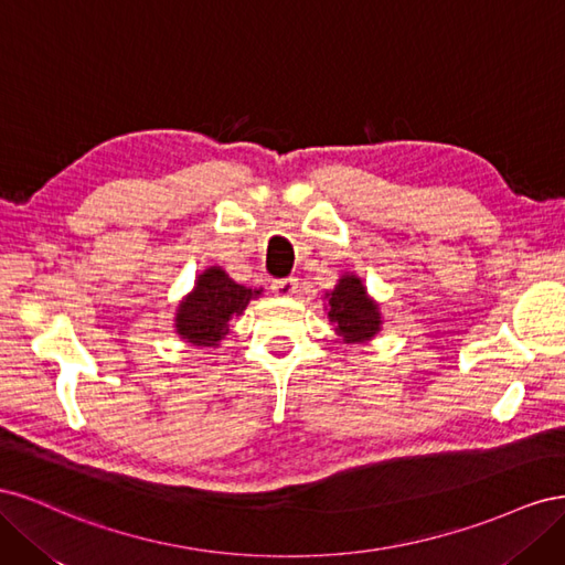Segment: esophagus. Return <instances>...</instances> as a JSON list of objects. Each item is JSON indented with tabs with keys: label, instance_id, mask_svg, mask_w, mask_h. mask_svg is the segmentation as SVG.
<instances>
[{
	"label": "esophagus",
	"instance_id": "esophagus-1",
	"mask_svg": "<svg viewBox=\"0 0 565 565\" xmlns=\"http://www.w3.org/2000/svg\"><path fill=\"white\" fill-rule=\"evenodd\" d=\"M297 287H299V282H297V278H285V280H273V285H270V289L273 292H276L278 297H292L295 292H297Z\"/></svg>",
	"mask_w": 565,
	"mask_h": 565
}]
</instances>
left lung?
<instances>
[{"mask_svg": "<svg viewBox=\"0 0 565 565\" xmlns=\"http://www.w3.org/2000/svg\"><path fill=\"white\" fill-rule=\"evenodd\" d=\"M324 311L344 344H365L382 332V309L367 295L363 278L341 273L332 292H324Z\"/></svg>", "mask_w": 565, "mask_h": 565, "instance_id": "obj_1", "label": "left lung"}]
</instances>
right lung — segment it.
<instances>
[{"mask_svg": "<svg viewBox=\"0 0 565 565\" xmlns=\"http://www.w3.org/2000/svg\"><path fill=\"white\" fill-rule=\"evenodd\" d=\"M262 295L264 287L237 285L221 266L204 268L195 287L177 306L174 330L185 344L216 349L226 337L233 316H241L247 303Z\"/></svg>", "mask_w": 565, "mask_h": 565, "instance_id": "right-lung-1", "label": "right lung"}]
</instances>
